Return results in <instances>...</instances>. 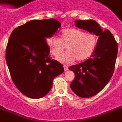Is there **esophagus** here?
Listing matches in <instances>:
<instances>
[{"mask_svg":"<svg viewBox=\"0 0 122 122\" xmlns=\"http://www.w3.org/2000/svg\"><path fill=\"white\" fill-rule=\"evenodd\" d=\"M63 68H64V70H65V71H67V70H68V67H67V65H63Z\"/></svg>","mask_w":122,"mask_h":122,"instance_id":"34e87169","label":"esophagus"}]
</instances>
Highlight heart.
<instances>
[{
    "mask_svg": "<svg viewBox=\"0 0 122 122\" xmlns=\"http://www.w3.org/2000/svg\"><path fill=\"white\" fill-rule=\"evenodd\" d=\"M50 53L58 56L67 46L68 51L57 57V60L63 63H71L75 59L82 61L93 54L97 39L94 34H86L77 29H66L61 32V38L52 36L47 40Z\"/></svg>",
    "mask_w": 122,
    "mask_h": 122,
    "instance_id": "obj_1",
    "label": "heart"
}]
</instances>
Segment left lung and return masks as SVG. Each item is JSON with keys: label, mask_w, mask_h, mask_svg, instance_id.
Here are the masks:
<instances>
[{"label": "left lung", "mask_w": 122, "mask_h": 122, "mask_svg": "<svg viewBox=\"0 0 122 122\" xmlns=\"http://www.w3.org/2000/svg\"><path fill=\"white\" fill-rule=\"evenodd\" d=\"M75 23L79 29L99 37L90 58L68 68L75 73V78L70 84L72 91L81 98H88L101 91L112 77L118 45L111 32L103 31L95 20H77Z\"/></svg>", "instance_id": "obj_1"}]
</instances>
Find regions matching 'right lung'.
Masks as SVG:
<instances>
[{
  "mask_svg": "<svg viewBox=\"0 0 122 122\" xmlns=\"http://www.w3.org/2000/svg\"><path fill=\"white\" fill-rule=\"evenodd\" d=\"M60 27L56 19L32 20L15 28L9 37L5 59L11 78L29 98L45 96L53 79L64 72L63 65L49 57L46 42Z\"/></svg>",
  "mask_w": 122,
  "mask_h": 122,
  "instance_id": "obj_1",
  "label": "right lung"
}]
</instances>
